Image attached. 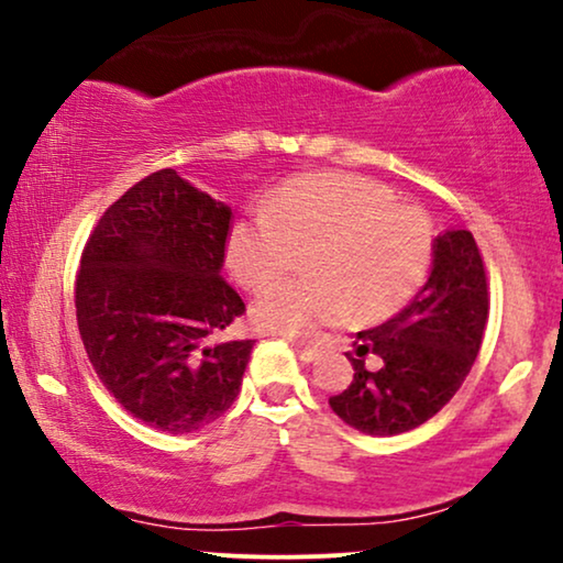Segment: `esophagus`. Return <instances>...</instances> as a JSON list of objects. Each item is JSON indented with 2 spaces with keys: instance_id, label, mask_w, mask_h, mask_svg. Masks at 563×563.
<instances>
[{
  "instance_id": "34e87169",
  "label": "esophagus",
  "mask_w": 563,
  "mask_h": 563,
  "mask_svg": "<svg viewBox=\"0 0 563 563\" xmlns=\"http://www.w3.org/2000/svg\"><path fill=\"white\" fill-rule=\"evenodd\" d=\"M289 343L295 345L297 353H299V358H302L305 364H314V361H318L320 351L314 349V345H307V343H302V341H297V338H289Z\"/></svg>"
}]
</instances>
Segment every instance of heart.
<instances>
[{
	"mask_svg": "<svg viewBox=\"0 0 563 563\" xmlns=\"http://www.w3.org/2000/svg\"><path fill=\"white\" fill-rule=\"evenodd\" d=\"M302 279L276 284L253 305L264 330L312 335L349 320H382L402 310L426 282L433 222L420 207L356 174H310L284 184L256 218L235 222L228 261L249 289H264L299 264Z\"/></svg>",
	"mask_w": 563,
	"mask_h": 563,
	"instance_id": "obj_1",
	"label": "heart"
}]
</instances>
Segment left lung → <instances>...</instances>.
Instances as JSON below:
<instances>
[{
    "label": "left lung",
    "mask_w": 563,
    "mask_h": 563,
    "mask_svg": "<svg viewBox=\"0 0 563 563\" xmlns=\"http://www.w3.org/2000/svg\"><path fill=\"white\" fill-rule=\"evenodd\" d=\"M489 314L487 274L468 230L433 241L428 282L395 318L356 335L353 382L330 407L366 435H399L441 412L472 372ZM374 352L379 369H366Z\"/></svg>",
    "instance_id": "left-lung-1"
}]
</instances>
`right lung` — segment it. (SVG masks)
I'll return each instance as SVG.
<instances>
[{
  "instance_id": "right-lung-1",
  "label": "right lung",
  "mask_w": 563,
  "mask_h": 563,
  "mask_svg": "<svg viewBox=\"0 0 563 563\" xmlns=\"http://www.w3.org/2000/svg\"><path fill=\"white\" fill-rule=\"evenodd\" d=\"M233 210L174 168L145 176L91 230L76 320L107 391L145 426L181 435L241 391L253 341L212 343L245 312L222 279Z\"/></svg>"
}]
</instances>
